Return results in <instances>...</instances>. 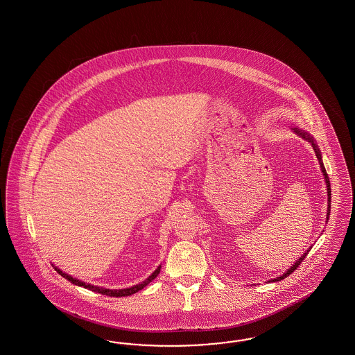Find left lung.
I'll list each match as a JSON object with an SVG mask.
<instances>
[{
  "label": "left lung",
  "instance_id": "left-lung-1",
  "mask_svg": "<svg viewBox=\"0 0 355 355\" xmlns=\"http://www.w3.org/2000/svg\"><path fill=\"white\" fill-rule=\"evenodd\" d=\"M294 132L297 134V135H300L301 138L303 139L307 140V141H310L311 143L312 148L315 150V153H316V157H318V160H319V164H320V168H322V175H324V178H325V184H327V193H328V211H327V221H328V218H329V214H331V182H329V177H328V174H327V171H325V168H324V164H322V153H320V150H319V147L316 146V143H315V140L312 138L311 135L309 134V132H306L304 130L298 129V128H294ZM311 250V248H309L303 255H302L301 258L298 259L294 264H293V267L291 268L288 269L282 276H279L277 279H269V281H272V282H276V281H281V279H285V277H288L289 275H291L295 269L300 267V264H301L302 261H303V259L307 257V254H309V251Z\"/></svg>",
  "mask_w": 355,
  "mask_h": 355
}]
</instances>
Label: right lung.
I'll use <instances>...</instances> for the list:
<instances>
[{"label": "right lung", "mask_w": 355, "mask_h": 355, "mask_svg": "<svg viewBox=\"0 0 355 355\" xmlns=\"http://www.w3.org/2000/svg\"><path fill=\"white\" fill-rule=\"evenodd\" d=\"M54 269L57 270V273H60V275H61L62 277H64V279H69L71 284L78 285V286H83V288H86L88 291H97V293H100V294H103V295H109V297H128V295H131V294H135L137 291H141L144 286H147V285L150 284L152 279H156V277H157V275L160 273L162 266H159L157 269L150 275V277L147 279H144L143 282H140L138 285H134V286H131V288L119 289V291H117V289H105V288L95 286V285H91V284H87V282H83V281H80V279L71 277L70 275L64 273V272H62L60 268H57V267H54Z\"/></svg>", "instance_id": "obj_1"}]
</instances>
